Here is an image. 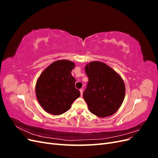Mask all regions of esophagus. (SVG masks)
Wrapping results in <instances>:
<instances>
[{"mask_svg":"<svg viewBox=\"0 0 158 158\" xmlns=\"http://www.w3.org/2000/svg\"><path fill=\"white\" fill-rule=\"evenodd\" d=\"M80 92L81 96H82V95H83V89H80Z\"/></svg>","mask_w":158,"mask_h":158,"instance_id":"34e87169","label":"esophagus"}]
</instances>
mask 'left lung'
Here are the masks:
<instances>
[{"mask_svg": "<svg viewBox=\"0 0 158 158\" xmlns=\"http://www.w3.org/2000/svg\"><path fill=\"white\" fill-rule=\"evenodd\" d=\"M85 72L89 80L83 97L89 111L102 118L112 115L120 108L125 96L121 76L100 61L87 64Z\"/></svg>", "mask_w": 158, "mask_h": 158, "instance_id": "1", "label": "left lung"}]
</instances>
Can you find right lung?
<instances>
[{
	"mask_svg": "<svg viewBox=\"0 0 158 158\" xmlns=\"http://www.w3.org/2000/svg\"><path fill=\"white\" fill-rule=\"evenodd\" d=\"M75 67L69 60L55 61L42 72L35 85L37 101L46 112L59 115L67 111L80 92L71 74Z\"/></svg>",
	"mask_w": 158,
	"mask_h": 158,
	"instance_id": "1",
	"label": "right lung"
}]
</instances>
